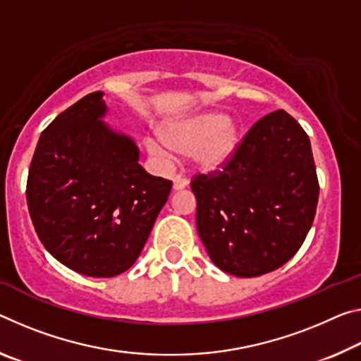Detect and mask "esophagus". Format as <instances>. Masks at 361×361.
Masks as SVG:
<instances>
[{"mask_svg": "<svg viewBox=\"0 0 361 361\" xmlns=\"http://www.w3.org/2000/svg\"><path fill=\"white\" fill-rule=\"evenodd\" d=\"M186 186H188V180L185 178V176H181V175L175 176L173 190H183V188H186Z\"/></svg>", "mask_w": 361, "mask_h": 361, "instance_id": "34e87169", "label": "esophagus"}]
</instances>
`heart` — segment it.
<instances>
[{"mask_svg": "<svg viewBox=\"0 0 361 361\" xmlns=\"http://www.w3.org/2000/svg\"><path fill=\"white\" fill-rule=\"evenodd\" d=\"M164 142L147 136L146 149L160 160H170V149L178 154H192L194 162L202 170H219L228 164L239 146L241 131L233 118L219 112L173 120L160 127Z\"/></svg>", "mask_w": 361, "mask_h": 361, "instance_id": "heart-1", "label": "heart"}]
</instances>
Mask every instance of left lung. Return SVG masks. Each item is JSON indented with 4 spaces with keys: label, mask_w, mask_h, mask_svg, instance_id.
Wrapping results in <instances>:
<instances>
[{
    "label": "left lung",
    "mask_w": 361,
    "mask_h": 361,
    "mask_svg": "<svg viewBox=\"0 0 361 361\" xmlns=\"http://www.w3.org/2000/svg\"><path fill=\"white\" fill-rule=\"evenodd\" d=\"M197 231L225 273L254 278L289 262L318 204L310 140L279 109L255 122L220 170L192 176Z\"/></svg>",
    "instance_id": "obj_1"
}]
</instances>
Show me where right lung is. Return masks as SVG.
<instances>
[{"mask_svg":"<svg viewBox=\"0 0 361 361\" xmlns=\"http://www.w3.org/2000/svg\"><path fill=\"white\" fill-rule=\"evenodd\" d=\"M102 94H87L43 130L27 205L56 260L87 276L112 278L140 257L171 181L147 173L135 142L102 122Z\"/></svg>","mask_w":361,"mask_h":361,"instance_id":"1","label":"right lung"}]
</instances>
